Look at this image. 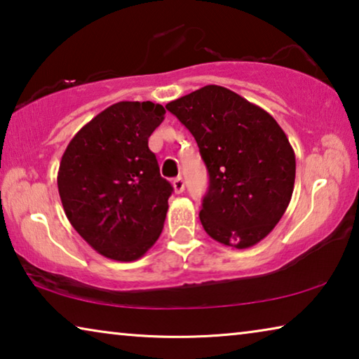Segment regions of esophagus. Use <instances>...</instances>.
<instances>
[{
    "label": "esophagus",
    "instance_id": "1",
    "mask_svg": "<svg viewBox=\"0 0 359 359\" xmlns=\"http://www.w3.org/2000/svg\"><path fill=\"white\" fill-rule=\"evenodd\" d=\"M172 187H174V191L175 194H182V191L185 190V182L182 177H175L172 180Z\"/></svg>",
    "mask_w": 359,
    "mask_h": 359
}]
</instances>
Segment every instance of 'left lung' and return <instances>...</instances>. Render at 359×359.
Here are the masks:
<instances>
[{
	"instance_id": "1",
	"label": "left lung",
	"mask_w": 359,
	"mask_h": 359,
	"mask_svg": "<svg viewBox=\"0 0 359 359\" xmlns=\"http://www.w3.org/2000/svg\"><path fill=\"white\" fill-rule=\"evenodd\" d=\"M189 128L210 174L200 221L216 242L250 248L269 235L295 185V151L263 108L206 85L165 104Z\"/></svg>"
}]
</instances>
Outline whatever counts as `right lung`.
Returning <instances> with one entry per match:
<instances>
[{"instance_id": "1", "label": "right lung", "mask_w": 359, "mask_h": 359, "mask_svg": "<svg viewBox=\"0 0 359 359\" xmlns=\"http://www.w3.org/2000/svg\"><path fill=\"white\" fill-rule=\"evenodd\" d=\"M164 114L151 101H119L80 128L62 154L64 212L104 258H142L163 232L172 185L159 174L148 138Z\"/></svg>"}]
</instances>
